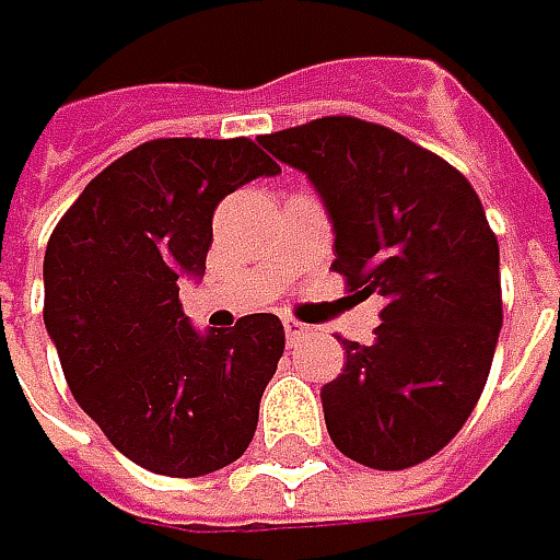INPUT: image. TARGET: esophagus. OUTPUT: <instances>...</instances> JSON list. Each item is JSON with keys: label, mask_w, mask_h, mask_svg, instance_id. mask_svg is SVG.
I'll return each instance as SVG.
<instances>
[{"label": "esophagus", "mask_w": 560, "mask_h": 560, "mask_svg": "<svg viewBox=\"0 0 560 560\" xmlns=\"http://www.w3.org/2000/svg\"><path fill=\"white\" fill-rule=\"evenodd\" d=\"M283 330H287V342H290V346H295L299 339H305V336L312 334V327H305V324H299V320H292V317L283 320Z\"/></svg>", "instance_id": "34e87169"}]
</instances>
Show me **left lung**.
<instances>
[{
  "instance_id": "1",
  "label": "left lung",
  "mask_w": 560,
  "mask_h": 560,
  "mask_svg": "<svg viewBox=\"0 0 560 560\" xmlns=\"http://www.w3.org/2000/svg\"><path fill=\"white\" fill-rule=\"evenodd\" d=\"M258 142L317 189L349 290L386 299L374 342L342 339L346 368L320 389L330 440L376 470L433 458L470 418L502 330L499 240L480 196L368 120L317 118Z\"/></svg>"
}]
</instances>
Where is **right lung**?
I'll use <instances>...</instances> for the list:
<instances>
[{
  "instance_id": "right-lung-1",
  "label": "right lung",
  "mask_w": 560,
  "mask_h": 560,
  "mask_svg": "<svg viewBox=\"0 0 560 560\" xmlns=\"http://www.w3.org/2000/svg\"><path fill=\"white\" fill-rule=\"evenodd\" d=\"M280 164L246 137L152 140L80 192L49 236L43 320L77 405L152 474L233 464L283 355V324L246 314L199 334L180 280H199L218 202Z\"/></svg>"
}]
</instances>
